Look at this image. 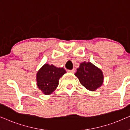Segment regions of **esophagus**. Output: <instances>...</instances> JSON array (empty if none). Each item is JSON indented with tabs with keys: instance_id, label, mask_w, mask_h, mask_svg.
Wrapping results in <instances>:
<instances>
[{
	"instance_id": "1",
	"label": "esophagus",
	"mask_w": 130,
	"mask_h": 130,
	"mask_svg": "<svg viewBox=\"0 0 130 130\" xmlns=\"http://www.w3.org/2000/svg\"><path fill=\"white\" fill-rule=\"evenodd\" d=\"M68 73H73L74 72V69H73L71 70H68Z\"/></svg>"
}]
</instances>
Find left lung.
Here are the masks:
<instances>
[{
	"label": "left lung",
	"instance_id": "obj_1",
	"mask_svg": "<svg viewBox=\"0 0 130 130\" xmlns=\"http://www.w3.org/2000/svg\"><path fill=\"white\" fill-rule=\"evenodd\" d=\"M75 75L80 83L90 91H95L104 82V75L101 69L91 62H83L77 68Z\"/></svg>",
	"mask_w": 130,
	"mask_h": 130
}]
</instances>
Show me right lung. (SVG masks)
I'll list each match as a JSON object with an SVG mask.
<instances>
[{
  "instance_id": "add662e5",
  "label": "right lung",
  "mask_w": 130,
  "mask_h": 130,
  "mask_svg": "<svg viewBox=\"0 0 130 130\" xmlns=\"http://www.w3.org/2000/svg\"><path fill=\"white\" fill-rule=\"evenodd\" d=\"M66 71L63 68L45 63L37 72L36 78L38 88L45 95H50L58 86L59 80Z\"/></svg>"
}]
</instances>
